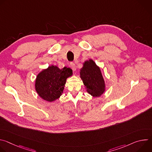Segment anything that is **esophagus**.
Instances as JSON below:
<instances>
[{
  "label": "esophagus",
  "instance_id": "34e87169",
  "mask_svg": "<svg viewBox=\"0 0 152 152\" xmlns=\"http://www.w3.org/2000/svg\"><path fill=\"white\" fill-rule=\"evenodd\" d=\"M70 67L72 68V69L73 71H76V67L75 64L74 63H73V62H72V63L70 64Z\"/></svg>",
  "mask_w": 152,
  "mask_h": 152
}]
</instances>
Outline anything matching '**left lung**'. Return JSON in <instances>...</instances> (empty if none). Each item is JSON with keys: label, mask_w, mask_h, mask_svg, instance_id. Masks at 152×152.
Listing matches in <instances>:
<instances>
[{"label": "left lung", "mask_w": 152, "mask_h": 152, "mask_svg": "<svg viewBox=\"0 0 152 152\" xmlns=\"http://www.w3.org/2000/svg\"><path fill=\"white\" fill-rule=\"evenodd\" d=\"M80 77L86 91L94 97H100L106 91V84L100 68L92 59L83 63L80 70Z\"/></svg>", "instance_id": "1"}]
</instances>
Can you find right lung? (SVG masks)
<instances>
[{
  "label": "right lung",
  "instance_id": "1",
  "mask_svg": "<svg viewBox=\"0 0 152 152\" xmlns=\"http://www.w3.org/2000/svg\"><path fill=\"white\" fill-rule=\"evenodd\" d=\"M73 75L71 69H59L52 65L43 69L37 76L35 89L38 95L43 100L52 102L62 94L67 79Z\"/></svg>",
  "mask_w": 152,
  "mask_h": 152
}]
</instances>
